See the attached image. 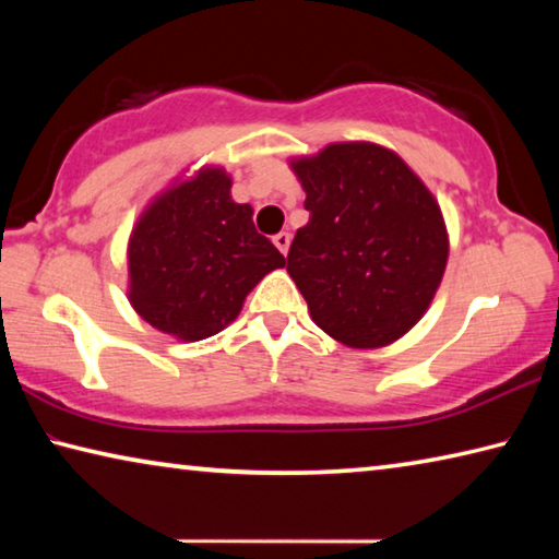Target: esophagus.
Segmentation results:
<instances>
[{"instance_id":"esophagus-1","label":"esophagus","mask_w":559,"mask_h":559,"mask_svg":"<svg viewBox=\"0 0 559 559\" xmlns=\"http://www.w3.org/2000/svg\"><path fill=\"white\" fill-rule=\"evenodd\" d=\"M273 243H276V249L283 253V257H286L288 246H290V234H288V231L276 234V236H273Z\"/></svg>"}]
</instances>
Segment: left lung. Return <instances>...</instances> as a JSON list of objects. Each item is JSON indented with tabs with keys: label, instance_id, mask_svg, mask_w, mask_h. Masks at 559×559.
Returning <instances> with one entry per match:
<instances>
[{
	"label": "left lung",
	"instance_id": "obj_1",
	"mask_svg": "<svg viewBox=\"0 0 559 559\" xmlns=\"http://www.w3.org/2000/svg\"><path fill=\"white\" fill-rule=\"evenodd\" d=\"M310 219L288 273L313 323L355 349L386 347L427 313L449 261L439 202L390 147L353 140L290 159Z\"/></svg>",
	"mask_w": 559,
	"mask_h": 559
}]
</instances>
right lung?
<instances>
[{
	"label": "right lung",
	"instance_id": "obj_1",
	"mask_svg": "<svg viewBox=\"0 0 559 559\" xmlns=\"http://www.w3.org/2000/svg\"><path fill=\"white\" fill-rule=\"evenodd\" d=\"M251 216L249 204L231 200V177L219 165L159 192L128 239V300L135 313L185 343L234 323L253 286L286 266Z\"/></svg>",
	"mask_w": 559,
	"mask_h": 559
}]
</instances>
